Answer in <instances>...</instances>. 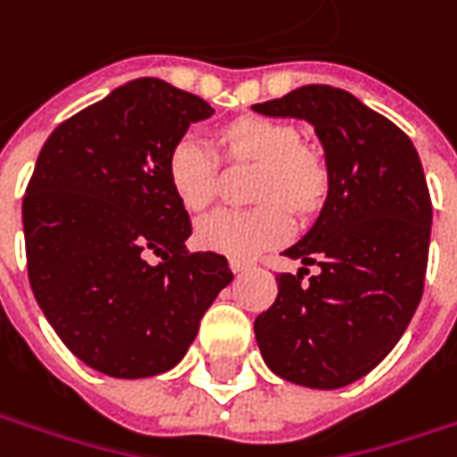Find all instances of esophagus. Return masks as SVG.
<instances>
[{"label":"esophagus","instance_id":"esophagus-1","mask_svg":"<svg viewBox=\"0 0 457 457\" xmlns=\"http://www.w3.org/2000/svg\"><path fill=\"white\" fill-rule=\"evenodd\" d=\"M252 264H254L252 259H237V256H234V259H228V267H231V272H234V274L246 272V270H249Z\"/></svg>","mask_w":457,"mask_h":457}]
</instances>
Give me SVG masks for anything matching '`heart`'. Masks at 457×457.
Masks as SVG:
<instances>
[{"label":"heart","instance_id":"1","mask_svg":"<svg viewBox=\"0 0 457 457\" xmlns=\"http://www.w3.org/2000/svg\"><path fill=\"white\" fill-rule=\"evenodd\" d=\"M220 145L237 160L259 165L252 211H216L195 228V241L208 252L246 259L290 237L292 211L310 213L328 195V167L312 147L300 145L295 127L277 119L246 116L220 132ZM219 157L198 134H183L167 154V180L175 198L198 213L216 195Z\"/></svg>","mask_w":457,"mask_h":457}]
</instances>
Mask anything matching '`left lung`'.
Returning <instances> with one entry per match:
<instances>
[{
	"mask_svg": "<svg viewBox=\"0 0 457 457\" xmlns=\"http://www.w3.org/2000/svg\"><path fill=\"white\" fill-rule=\"evenodd\" d=\"M252 109L307 119L330 180L315 226L285 252L305 267L277 274L256 343L274 374L338 389L386 359L422 300L432 228L422 162L395 121L343 88L303 86ZM310 263L319 274L303 283Z\"/></svg>",
	"mask_w": 457,
	"mask_h": 457,
	"instance_id": "1",
	"label": "left lung"
}]
</instances>
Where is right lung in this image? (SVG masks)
Segmentation results:
<instances>
[{"label": "right lung", "instance_id": "add662e5", "mask_svg": "<svg viewBox=\"0 0 457 457\" xmlns=\"http://www.w3.org/2000/svg\"><path fill=\"white\" fill-rule=\"evenodd\" d=\"M211 114L201 96L137 79L40 150L22 198L29 287L71 353L101 374L172 369L234 279L226 256L185 249L193 223L167 180L170 147Z\"/></svg>", "mask_w": 457, "mask_h": 457}]
</instances>
